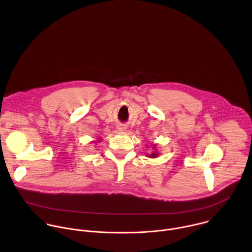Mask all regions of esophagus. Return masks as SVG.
<instances>
[{
  "instance_id": "esophagus-1",
  "label": "esophagus",
  "mask_w": 252,
  "mask_h": 252,
  "mask_svg": "<svg viewBox=\"0 0 252 252\" xmlns=\"http://www.w3.org/2000/svg\"><path fill=\"white\" fill-rule=\"evenodd\" d=\"M126 129V127L125 126H123V125H120L119 126H118V130L119 131H125Z\"/></svg>"
}]
</instances>
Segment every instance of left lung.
Here are the masks:
<instances>
[{"label":"left lung","mask_w":252,"mask_h":252,"mask_svg":"<svg viewBox=\"0 0 252 252\" xmlns=\"http://www.w3.org/2000/svg\"><path fill=\"white\" fill-rule=\"evenodd\" d=\"M152 146H153V150H154V152H152V154H147V156H148V158H158V150H157V145H155V143H152Z\"/></svg>","instance_id":"obj_1"}]
</instances>
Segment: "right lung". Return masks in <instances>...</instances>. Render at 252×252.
<instances>
[{
  "mask_svg": "<svg viewBox=\"0 0 252 252\" xmlns=\"http://www.w3.org/2000/svg\"><path fill=\"white\" fill-rule=\"evenodd\" d=\"M99 140H100V138H97V139H96V140H95V141H94V142H95V143H96V142H97V141H99Z\"/></svg>",
  "mask_w": 252,
  "mask_h": 252,
  "instance_id": "1",
  "label": "right lung"
}]
</instances>
